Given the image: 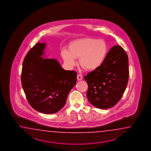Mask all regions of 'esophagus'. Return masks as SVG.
Returning <instances> with one entry per match:
<instances>
[{
	"mask_svg": "<svg viewBox=\"0 0 151 151\" xmlns=\"http://www.w3.org/2000/svg\"><path fill=\"white\" fill-rule=\"evenodd\" d=\"M83 79V76L82 75L80 74H78L77 75V80H81Z\"/></svg>",
	"mask_w": 151,
	"mask_h": 151,
	"instance_id": "obj_1",
	"label": "esophagus"
}]
</instances>
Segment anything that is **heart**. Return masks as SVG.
Returning a JSON list of instances; mask_svg holds the SVG:
<instances>
[{"instance_id":"heart-1","label":"heart","mask_w":151,"mask_h":151,"mask_svg":"<svg viewBox=\"0 0 151 151\" xmlns=\"http://www.w3.org/2000/svg\"><path fill=\"white\" fill-rule=\"evenodd\" d=\"M107 46L106 42L98 39L84 38L74 40L68 46V50L64 49L61 56L67 64L73 66L76 58L79 63L87 70H94L102 64L106 57Z\"/></svg>"}]
</instances>
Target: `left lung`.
Returning <instances> with one entry per match:
<instances>
[{"label":"left lung","instance_id":"8db88e82","mask_svg":"<svg viewBox=\"0 0 151 151\" xmlns=\"http://www.w3.org/2000/svg\"><path fill=\"white\" fill-rule=\"evenodd\" d=\"M128 78V56L122 47L114 46L102 64L84 77L89 102L100 109L114 106L125 91Z\"/></svg>","mask_w":151,"mask_h":151}]
</instances>
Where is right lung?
I'll return each mask as SVG.
<instances>
[{
	"mask_svg": "<svg viewBox=\"0 0 151 151\" xmlns=\"http://www.w3.org/2000/svg\"><path fill=\"white\" fill-rule=\"evenodd\" d=\"M46 44L38 42L24 58L21 74L23 90L33 109L45 114L57 112L64 107L77 73L66 71L55 59H44Z\"/></svg>",
	"mask_w": 151,
	"mask_h": 151,
	"instance_id": "add662e5",
	"label": "right lung"
}]
</instances>
